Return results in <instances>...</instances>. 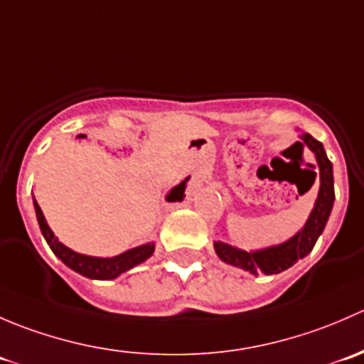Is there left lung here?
Wrapping results in <instances>:
<instances>
[{"instance_id":"obj_1","label":"left lung","mask_w":364,"mask_h":364,"mask_svg":"<svg viewBox=\"0 0 364 364\" xmlns=\"http://www.w3.org/2000/svg\"><path fill=\"white\" fill-rule=\"evenodd\" d=\"M297 144H299L301 148L308 146V148L315 153V159H317L318 164V178H321L318 197L317 200H315V208L311 209L304 227L294 237H291V240L285 241V243L259 252L237 250V248L222 243V241H215L216 255H218L223 262L232 264V266L241 267V269L245 271H250L253 274H277L289 269L291 266H294L297 260L306 257L308 253L314 250L318 236H321L326 223H328V218L329 215H331L333 209V200H335L333 165L331 161H329L328 155H326L322 142H318L317 139L311 137L310 134L301 135V141L297 142ZM315 178H317V174L314 172V179Z\"/></svg>"}]
</instances>
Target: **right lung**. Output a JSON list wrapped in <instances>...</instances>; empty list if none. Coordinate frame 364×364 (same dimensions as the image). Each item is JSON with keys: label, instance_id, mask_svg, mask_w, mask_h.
<instances>
[{"label": "right lung", "instance_id": "obj_1", "mask_svg": "<svg viewBox=\"0 0 364 364\" xmlns=\"http://www.w3.org/2000/svg\"><path fill=\"white\" fill-rule=\"evenodd\" d=\"M172 193H179L183 199V193H185V183L176 186V188L172 190ZM35 211H36V218H38L40 230H42L43 237H46L47 245H49L50 250L54 252V255L60 257L70 269L77 271V273L82 274V277L95 278V280H112V278L119 277V274L124 273V271L132 269V267L137 266V264L144 262V260L148 259V257H151L153 252H155V245L148 243V245H142V247L132 248V250L121 253V255L111 257V259L80 255V253L70 250V248L65 247L63 243L58 241V237L54 236L50 227L47 225L42 209H40V205L36 204V200H35Z\"/></svg>", "mask_w": 364, "mask_h": 364}]
</instances>
